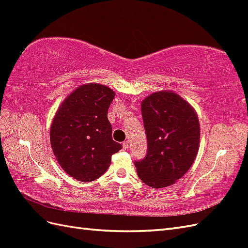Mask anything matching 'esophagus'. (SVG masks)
Instances as JSON below:
<instances>
[{
	"label": "esophagus",
	"mask_w": 248,
	"mask_h": 248,
	"mask_svg": "<svg viewBox=\"0 0 248 248\" xmlns=\"http://www.w3.org/2000/svg\"><path fill=\"white\" fill-rule=\"evenodd\" d=\"M122 146H123V149H124V150H127V149L129 148V142H128V141H124L123 144H122Z\"/></svg>",
	"instance_id": "1"
}]
</instances>
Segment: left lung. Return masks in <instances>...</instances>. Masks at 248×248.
Returning a JSON list of instances; mask_svg holds the SVG:
<instances>
[{
  "mask_svg": "<svg viewBox=\"0 0 248 248\" xmlns=\"http://www.w3.org/2000/svg\"><path fill=\"white\" fill-rule=\"evenodd\" d=\"M148 150L134 161L138 176L153 188L177 182L190 169L200 147V122L196 110L181 96L159 91L141 102Z\"/></svg>",
  "mask_w": 248,
  "mask_h": 248,
  "instance_id": "1",
  "label": "left lung"
}]
</instances>
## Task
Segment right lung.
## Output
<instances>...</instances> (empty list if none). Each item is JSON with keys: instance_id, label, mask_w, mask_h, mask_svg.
I'll use <instances>...</instances> for the list:
<instances>
[{"instance_id": "1", "label": "right lung", "mask_w": 248, "mask_h": 248, "mask_svg": "<svg viewBox=\"0 0 248 248\" xmlns=\"http://www.w3.org/2000/svg\"><path fill=\"white\" fill-rule=\"evenodd\" d=\"M115 92L87 84L67 96L50 126V145L57 161L72 178L91 182L107 171L111 155L122 149L112 140L108 110Z\"/></svg>"}]
</instances>
